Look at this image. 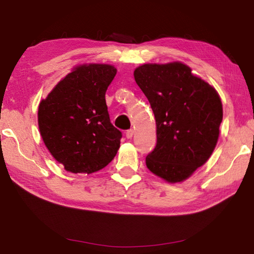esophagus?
Segmentation results:
<instances>
[{
    "instance_id": "1",
    "label": "esophagus",
    "mask_w": 254,
    "mask_h": 254,
    "mask_svg": "<svg viewBox=\"0 0 254 254\" xmlns=\"http://www.w3.org/2000/svg\"><path fill=\"white\" fill-rule=\"evenodd\" d=\"M126 135H127V139H132V136L134 135V130H133V128H130V130H127L126 132Z\"/></svg>"
}]
</instances>
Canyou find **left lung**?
I'll return each instance as SVG.
<instances>
[{
  "mask_svg": "<svg viewBox=\"0 0 254 254\" xmlns=\"http://www.w3.org/2000/svg\"><path fill=\"white\" fill-rule=\"evenodd\" d=\"M133 75L156 118L157 145L145 158L148 169L168 183H182L216 147L223 120L220 95L179 62L144 64Z\"/></svg>",
  "mask_w": 254,
  "mask_h": 254,
  "instance_id": "8db88e82",
  "label": "left lung"
}]
</instances>
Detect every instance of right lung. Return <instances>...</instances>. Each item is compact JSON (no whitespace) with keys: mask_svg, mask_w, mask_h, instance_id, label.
<instances>
[{"mask_svg":"<svg viewBox=\"0 0 254 254\" xmlns=\"http://www.w3.org/2000/svg\"><path fill=\"white\" fill-rule=\"evenodd\" d=\"M117 75L106 64H83L55 86L38 110L42 140L72 174H93L113 160L122 133L110 121L105 93Z\"/></svg>","mask_w":254,"mask_h":254,"instance_id":"right-lung-1","label":"right lung"}]
</instances>
